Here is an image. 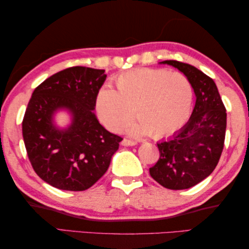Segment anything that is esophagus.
Wrapping results in <instances>:
<instances>
[{"label": "esophagus", "mask_w": 249, "mask_h": 249, "mask_svg": "<svg viewBox=\"0 0 249 249\" xmlns=\"http://www.w3.org/2000/svg\"><path fill=\"white\" fill-rule=\"evenodd\" d=\"M121 144L122 145H125V146H131V145H136L137 142L136 141H132V140H129V139H124L121 141Z\"/></svg>", "instance_id": "obj_1"}]
</instances>
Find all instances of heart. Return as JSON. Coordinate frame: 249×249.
Returning <instances> with one entry per match:
<instances>
[{
    "label": "heart",
    "instance_id": "heart-1",
    "mask_svg": "<svg viewBox=\"0 0 249 249\" xmlns=\"http://www.w3.org/2000/svg\"><path fill=\"white\" fill-rule=\"evenodd\" d=\"M117 90L101 87L96 96V110L106 128L119 132L132 119L136 134L162 138L180 129L189 119L193 92L181 72L165 69L138 68L116 77Z\"/></svg>",
    "mask_w": 249,
    "mask_h": 249
}]
</instances>
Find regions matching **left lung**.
Instances as JSON below:
<instances>
[{"mask_svg": "<svg viewBox=\"0 0 249 249\" xmlns=\"http://www.w3.org/2000/svg\"><path fill=\"white\" fill-rule=\"evenodd\" d=\"M186 76L196 101L190 120L173 137L158 143L160 159L150 175L170 190L190 189L216 168L224 148L226 109L214 80L192 65L164 60Z\"/></svg>", "mask_w": 249, "mask_h": 249, "instance_id": "left-lung-1", "label": "left lung"}]
</instances>
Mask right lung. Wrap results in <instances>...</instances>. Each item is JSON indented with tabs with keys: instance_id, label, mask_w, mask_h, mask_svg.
<instances>
[{
	"instance_id": "obj_1",
	"label": "right lung",
	"mask_w": 249,
	"mask_h": 249,
	"mask_svg": "<svg viewBox=\"0 0 249 249\" xmlns=\"http://www.w3.org/2000/svg\"><path fill=\"white\" fill-rule=\"evenodd\" d=\"M106 77L104 69L75 66L48 77L33 91L22 122L24 143L36 174L56 189H89L119 149L122 138L107 131L92 111ZM59 108L72 113L67 129L52 122Z\"/></svg>"
}]
</instances>
